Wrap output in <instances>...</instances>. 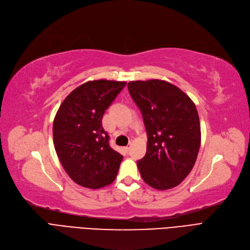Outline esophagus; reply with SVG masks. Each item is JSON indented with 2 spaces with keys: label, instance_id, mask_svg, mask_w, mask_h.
<instances>
[{
  "label": "esophagus",
  "instance_id": "obj_1",
  "mask_svg": "<svg viewBox=\"0 0 250 250\" xmlns=\"http://www.w3.org/2000/svg\"><path fill=\"white\" fill-rule=\"evenodd\" d=\"M130 147H131V144H130V145H128L127 146H125V147H124V149H125L126 151H128V150L130 149Z\"/></svg>",
  "mask_w": 250,
  "mask_h": 250
}]
</instances>
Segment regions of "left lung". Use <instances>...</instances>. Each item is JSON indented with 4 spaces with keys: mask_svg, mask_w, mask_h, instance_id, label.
<instances>
[{
    "mask_svg": "<svg viewBox=\"0 0 250 250\" xmlns=\"http://www.w3.org/2000/svg\"><path fill=\"white\" fill-rule=\"evenodd\" d=\"M128 90L147 134L146 153L137 161L142 179L158 190L176 187L191 172L198 154L201 135L196 106L165 80L131 81Z\"/></svg>",
    "mask_w": 250,
    "mask_h": 250,
    "instance_id": "left-lung-1",
    "label": "left lung"
}]
</instances>
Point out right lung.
<instances>
[{
	"instance_id": "add662e5",
	"label": "right lung",
	"mask_w": 250,
	"mask_h": 250,
	"mask_svg": "<svg viewBox=\"0 0 250 250\" xmlns=\"http://www.w3.org/2000/svg\"><path fill=\"white\" fill-rule=\"evenodd\" d=\"M125 81L92 80L63 101L53 125L54 146L64 170L75 183L91 189L111 184L123 160L109 144L103 116Z\"/></svg>"
}]
</instances>
